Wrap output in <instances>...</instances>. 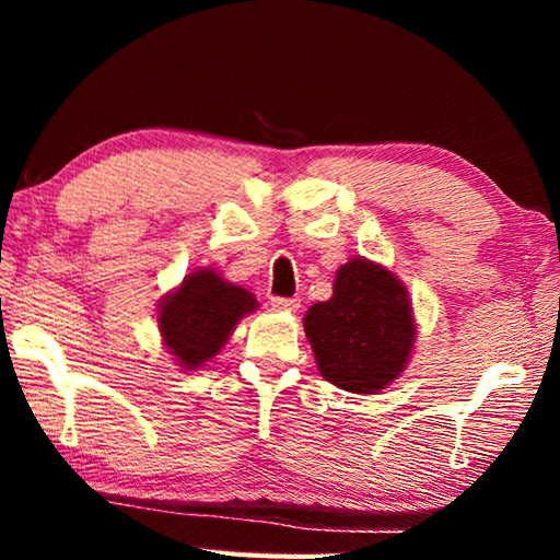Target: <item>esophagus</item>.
Here are the masks:
<instances>
[{"label":"esophagus","instance_id":"obj_1","mask_svg":"<svg viewBox=\"0 0 560 560\" xmlns=\"http://www.w3.org/2000/svg\"><path fill=\"white\" fill-rule=\"evenodd\" d=\"M271 306L279 311H296L301 306V301L296 296H273Z\"/></svg>","mask_w":560,"mask_h":560}]
</instances>
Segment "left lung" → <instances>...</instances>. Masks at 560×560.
<instances>
[{
  "label": "left lung",
  "mask_w": 560,
  "mask_h": 560,
  "mask_svg": "<svg viewBox=\"0 0 560 560\" xmlns=\"http://www.w3.org/2000/svg\"><path fill=\"white\" fill-rule=\"evenodd\" d=\"M316 365L340 390L373 395L405 371L415 320L402 281L368 259L338 269L334 296L303 318Z\"/></svg>",
  "instance_id": "1"
}]
</instances>
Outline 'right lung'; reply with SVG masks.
<instances>
[{
  "mask_svg": "<svg viewBox=\"0 0 560 560\" xmlns=\"http://www.w3.org/2000/svg\"><path fill=\"white\" fill-rule=\"evenodd\" d=\"M259 303L249 291L224 281L212 269L187 273L179 289L160 303V334L185 371L205 365L226 343L240 318Z\"/></svg>",
  "mask_w": 560,
  "mask_h": 560,
  "instance_id": "right-lung-1",
  "label": "right lung"
}]
</instances>
